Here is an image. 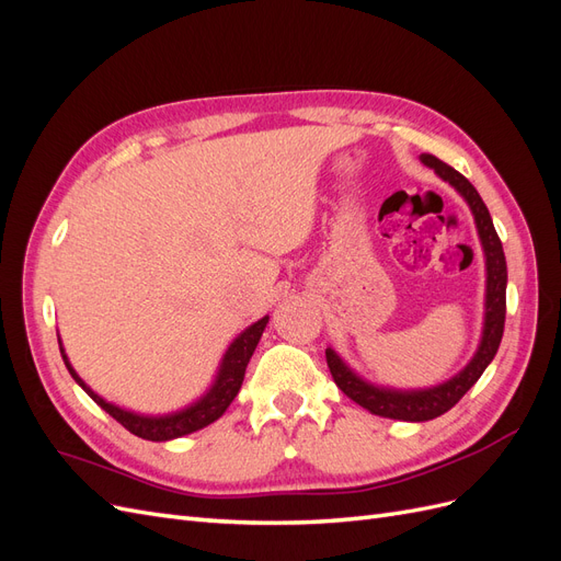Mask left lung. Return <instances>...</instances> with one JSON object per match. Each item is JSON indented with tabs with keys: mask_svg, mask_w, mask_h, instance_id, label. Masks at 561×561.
<instances>
[{
	"mask_svg": "<svg viewBox=\"0 0 561 561\" xmlns=\"http://www.w3.org/2000/svg\"><path fill=\"white\" fill-rule=\"evenodd\" d=\"M423 165H428L435 171L437 178L449 182L458 192L474 217V227H478V236L484 252V322H482V336L478 351L470 358V363L454 375L451 379L431 386V388H390V386H377L367 379H363L358 371L344 363L342 355L334 348H325L328 367L332 371L334 383L344 390V393L358 402L369 414H377L383 419H398V421H431L449 412L451 407L461 400L468 390L482 377V371L494 360L499 351L501 336H503V322H505V287H507V266L505 254L499 233L491 222V215L480 198L478 190L445 161H439L433 154L419 157Z\"/></svg>",
	"mask_w": 561,
	"mask_h": 561,
	"instance_id": "1",
	"label": "left lung"
}]
</instances>
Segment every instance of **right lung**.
<instances>
[{"mask_svg": "<svg viewBox=\"0 0 561 561\" xmlns=\"http://www.w3.org/2000/svg\"><path fill=\"white\" fill-rule=\"evenodd\" d=\"M266 322H268V316L260 318L257 322H252L250 328H245L239 336L233 339L229 348L225 351L222 363H219L217 375H215V379H213V383H210L206 393H203L198 400H194L192 404L182 407V410H178V412L157 414V416L154 414L130 412V410H124V407H118L114 402H107L105 398H100L95 390L91 386H87V381H83L77 375V369L70 365V358H67L60 336H58V344H60L65 367L70 369L72 379L83 390H87V393L93 398V402L103 407V410L112 419H116L133 435H138L142 439H151V443H165V439H175V437H182V435H190V433L206 428V426H210L213 421H217L219 416L227 412V407L231 404V400L239 396L243 377H245V367L252 358L254 348H257V344H260Z\"/></svg>", "mask_w": 561, "mask_h": 561, "instance_id": "obj_1", "label": "right lung"}]
</instances>
